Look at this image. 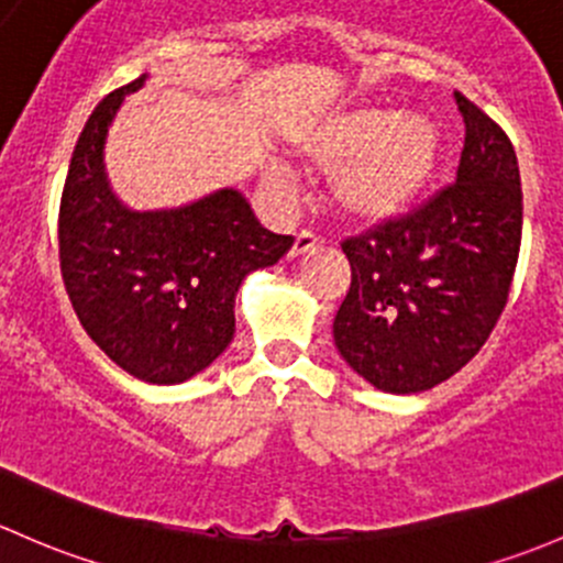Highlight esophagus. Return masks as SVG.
Masks as SVG:
<instances>
[{
	"instance_id": "esophagus-1",
	"label": "esophagus",
	"mask_w": 563,
	"mask_h": 563,
	"mask_svg": "<svg viewBox=\"0 0 563 563\" xmlns=\"http://www.w3.org/2000/svg\"><path fill=\"white\" fill-rule=\"evenodd\" d=\"M314 246H320V235H314L311 230H300V233L295 235L292 249H289V257H298V254L311 252Z\"/></svg>"
}]
</instances>
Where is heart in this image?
I'll use <instances>...</instances> for the list:
<instances>
[{
    "label": "heart",
    "instance_id": "b5f03b06",
    "mask_svg": "<svg viewBox=\"0 0 563 563\" xmlns=\"http://www.w3.org/2000/svg\"><path fill=\"white\" fill-rule=\"evenodd\" d=\"M298 148L309 165L333 167L330 195L341 211L385 222L407 211L431 181L439 132L420 113L355 108L311 126L298 137ZM268 181L282 195L289 192V178L279 167H271Z\"/></svg>",
    "mask_w": 563,
    "mask_h": 563
}]
</instances>
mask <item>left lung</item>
Instances as JSON below:
<instances>
[{
  "mask_svg": "<svg viewBox=\"0 0 563 563\" xmlns=\"http://www.w3.org/2000/svg\"><path fill=\"white\" fill-rule=\"evenodd\" d=\"M455 102L466 124L455 181L341 243L352 284L335 311V346L376 390L396 396L431 390L477 355L518 265V156L490 115L461 91Z\"/></svg>",
  "mask_w": 563,
  "mask_h": 563,
  "instance_id": "left-lung-1",
  "label": "left lung"
}]
</instances>
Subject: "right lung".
<instances>
[{"instance_id":"right-lung-1","label":"right lung","mask_w":563,"mask_h":563,"mask_svg":"<svg viewBox=\"0 0 563 563\" xmlns=\"http://www.w3.org/2000/svg\"><path fill=\"white\" fill-rule=\"evenodd\" d=\"M143 84L146 75L110 91L75 143L59 263L75 314L110 361L152 385H178L228 350L241 282L279 263L292 235L265 230L239 189L167 211H132L113 195L108 126Z\"/></svg>"}]
</instances>
